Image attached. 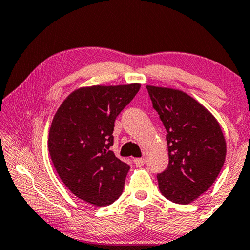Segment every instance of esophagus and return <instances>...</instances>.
<instances>
[{
  "instance_id": "1",
  "label": "esophagus",
  "mask_w": 250,
  "mask_h": 250,
  "mask_svg": "<svg viewBox=\"0 0 250 250\" xmlns=\"http://www.w3.org/2000/svg\"><path fill=\"white\" fill-rule=\"evenodd\" d=\"M133 163L137 167H141L146 164V158H133Z\"/></svg>"
}]
</instances>
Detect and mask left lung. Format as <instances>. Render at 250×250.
<instances>
[{"instance_id":"left-lung-1","label":"left lung","mask_w":250,"mask_h":250,"mask_svg":"<svg viewBox=\"0 0 250 250\" xmlns=\"http://www.w3.org/2000/svg\"><path fill=\"white\" fill-rule=\"evenodd\" d=\"M167 135L168 166L157 175L162 194L188 204L207 192L226 159L220 125L203 105L178 89L147 86Z\"/></svg>"}]
</instances>
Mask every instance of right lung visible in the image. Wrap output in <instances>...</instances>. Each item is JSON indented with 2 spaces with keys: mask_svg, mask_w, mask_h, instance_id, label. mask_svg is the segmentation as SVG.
<instances>
[{
  "mask_svg": "<svg viewBox=\"0 0 250 250\" xmlns=\"http://www.w3.org/2000/svg\"><path fill=\"white\" fill-rule=\"evenodd\" d=\"M140 84L82 87L56 112L48 148L57 173L70 192L96 207L112 204L124 191L130 166L115 157V119Z\"/></svg>",
  "mask_w": 250,
  "mask_h": 250,
  "instance_id": "add662e5",
  "label": "right lung"
}]
</instances>
